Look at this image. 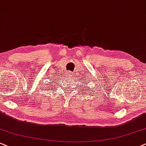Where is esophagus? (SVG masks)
I'll return each instance as SVG.
<instances>
[{
	"label": "esophagus",
	"mask_w": 146,
	"mask_h": 146,
	"mask_svg": "<svg viewBox=\"0 0 146 146\" xmlns=\"http://www.w3.org/2000/svg\"><path fill=\"white\" fill-rule=\"evenodd\" d=\"M68 76H72V72H68Z\"/></svg>",
	"instance_id": "esophagus-1"
}]
</instances>
